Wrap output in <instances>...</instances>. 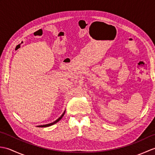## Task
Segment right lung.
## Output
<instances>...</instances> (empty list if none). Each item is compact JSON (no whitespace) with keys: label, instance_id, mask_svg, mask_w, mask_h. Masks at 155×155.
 Segmentation results:
<instances>
[{"label":"right lung","instance_id":"right-lung-1","mask_svg":"<svg viewBox=\"0 0 155 155\" xmlns=\"http://www.w3.org/2000/svg\"><path fill=\"white\" fill-rule=\"evenodd\" d=\"M64 113H65V110L64 111V113H62V114L61 115V116L59 117L58 119H57L55 121H54L53 123H49V124H43V125H39V126H37L38 127H50V126H51V125H53L54 124H56L57 123H58V122L60 120L61 118H62V117L64 116Z\"/></svg>","mask_w":155,"mask_h":155}]
</instances>
